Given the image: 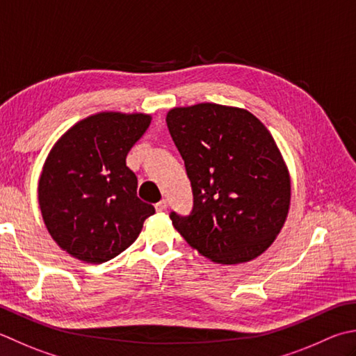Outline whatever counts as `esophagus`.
I'll return each mask as SVG.
<instances>
[{
  "instance_id": "1",
  "label": "esophagus",
  "mask_w": 356,
  "mask_h": 356,
  "mask_svg": "<svg viewBox=\"0 0 356 356\" xmlns=\"http://www.w3.org/2000/svg\"><path fill=\"white\" fill-rule=\"evenodd\" d=\"M166 208H168V202H166V199H162L159 202V204H156V210L157 211H165Z\"/></svg>"
}]
</instances>
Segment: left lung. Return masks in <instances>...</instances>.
<instances>
[{"mask_svg":"<svg viewBox=\"0 0 356 356\" xmlns=\"http://www.w3.org/2000/svg\"><path fill=\"white\" fill-rule=\"evenodd\" d=\"M185 162L193 211L174 228L219 264L248 262L271 245L287 218L290 176L268 129L245 109L199 103L166 115Z\"/></svg>","mask_w":356,"mask_h":356,"instance_id":"left-lung-1","label":"left lung"}]
</instances>
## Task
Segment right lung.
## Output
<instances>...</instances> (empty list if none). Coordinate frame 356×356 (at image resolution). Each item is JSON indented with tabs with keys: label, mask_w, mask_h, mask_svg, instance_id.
Returning <instances> with one entry per match:
<instances>
[{
	"label": "right lung",
	"mask_w": 356,
	"mask_h": 356,
	"mask_svg": "<svg viewBox=\"0 0 356 356\" xmlns=\"http://www.w3.org/2000/svg\"><path fill=\"white\" fill-rule=\"evenodd\" d=\"M151 123L148 114L100 113L54 145L38 184L52 239L83 262L102 264L127 250L154 207L137 197L127 156Z\"/></svg>",
	"instance_id": "1"
}]
</instances>
